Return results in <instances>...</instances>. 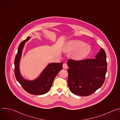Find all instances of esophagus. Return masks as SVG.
I'll return each mask as SVG.
<instances>
[{"instance_id":"1","label":"esophagus","mask_w":120,"mask_h":120,"mask_svg":"<svg viewBox=\"0 0 120 120\" xmlns=\"http://www.w3.org/2000/svg\"><path fill=\"white\" fill-rule=\"evenodd\" d=\"M63 67L64 69H67V67H68V66L65 63H64L63 64Z\"/></svg>"}]
</instances>
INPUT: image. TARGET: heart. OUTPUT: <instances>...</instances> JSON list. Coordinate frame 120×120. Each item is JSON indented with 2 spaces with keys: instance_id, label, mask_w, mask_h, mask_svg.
I'll list each match as a JSON object with an SVG mask.
<instances>
[{
  "instance_id": "b5f03b06",
  "label": "heart",
  "mask_w": 120,
  "mask_h": 120,
  "mask_svg": "<svg viewBox=\"0 0 120 120\" xmlns=\"http://www.w3.org/2000/svg\"><path fill=\"white\" fill-rule=\"evenodd\" d=\"M64 49L67 52H73L72 57L76 60L85 59L89 55L91 51L90 45L79 40H72L68 41Z\"/></svg>"
}]
</instances>
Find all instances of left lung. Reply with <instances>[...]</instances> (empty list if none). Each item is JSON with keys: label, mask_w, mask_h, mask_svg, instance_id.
<instances>
[{"label": "left lung", "mask_w": 120, "mask_h": 120, "mask_svg": "<svg viewBox=\"0 0 120 120\" xmlns=\"http://www.w3.org/2000/svg\"><path fill=\"white\" fill-rule=\"evenodd\" d=\"M95 59L68 60V84L70 91L79 96H86L100 88L107 72L106 55L101 48Z\"/></svg>", "instance_id": "left-lung-1"}]
</instances>
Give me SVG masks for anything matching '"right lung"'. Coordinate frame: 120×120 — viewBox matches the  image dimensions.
Listing matches in <instances>:
<instances>
[{
	"instance_id": "add662e5",
	"label": "right lung",
	"mask_w": 120,
	"mask_h": 120,
	"mask_svg": "<svg viewBox=\"0 0 120 120\" xmlns=\"http://www.w3.org/2000/svg\"><path fill=\"white\" fill-rule=\"evenodd\" d=\"M30 38V37H28L20 44L19 46L14 62L15 75L17 81L27 93L34 95H42L46 94L50 90L55 77L62 69L63 63H50L45 68L40 76L35 80L30 81L25 79L20 73L19 63L25 43Z\"/></svg>"
}]
</instances>
